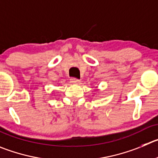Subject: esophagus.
I'll return each mask as SVG.
<instances>
[{
    "label": "esophagus",
    "instance_id": "esophagus-1",
    "mask_svg": "<svg viewBox=\"0 0 158 158\" xmlns=\"http://www.w3.org/2000/svg\"><path fill=\"white\" fill-rule=\"evenodd\" d=\"M71 82H72V83H74V84H78L80 82V80L79 79H71Z\"/></svg>",
    "mask_w": 158,
    "mask_h": 158
}]
</instances>
